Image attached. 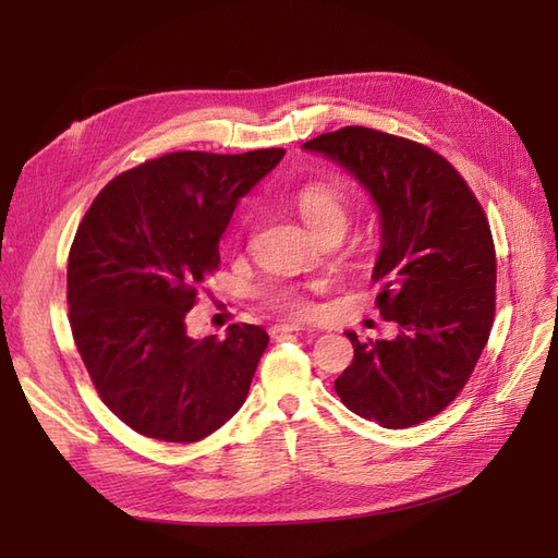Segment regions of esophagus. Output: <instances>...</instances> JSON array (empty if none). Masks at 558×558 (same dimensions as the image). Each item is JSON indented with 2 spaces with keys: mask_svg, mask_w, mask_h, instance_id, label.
<instances>
[{
  "mask_svg": "<svg viewBox=\"0 0 558 558\" xmlns=\"http://www.w3.org/2000/svg\"><path fill=\"white\" fill-rule=\"evenodd\" d=\"M302 330H307L305 326L302 324H277L275 328H272V335H286V332H302Z\"/></svg>",
  "mask_w": 558,
  "mask_h": 558,
  "instance_id": "esophagus-1",
  "label": "esophagus"
}]
</instances>
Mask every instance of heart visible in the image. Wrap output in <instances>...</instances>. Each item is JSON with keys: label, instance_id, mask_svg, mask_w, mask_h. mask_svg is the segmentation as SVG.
I'll list each match as a JSON object with an SVG mask.
<instances>
[{"label": "heart", "instance_id": "b5f03b06", "mask_svg": "<svg viewBox=\"0 0 558 558\" xmlns=\"http://www.w3.org/2000/svg\"><path fill=\"white\" fill-rule=\"evenodd\" d=\"M293 202L300 216L305 218V223L314 232L324 230L332 223L344 226L347 221V195L337 183L310 181L295 191ZM272 305L289 314H310L312 310L310 300L295 289H279L272 295Z\"/></svg>", "mask_w": 558, "mask_h": 558}]
</instances>
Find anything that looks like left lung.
Instances as JSON below:
<instances>
[{"instance_id":"obj_1","label":"left lung","mask_w":558,"mask_h":558,"mask_svg":"<svg viewBox=\"0 0 558 558\" xmlns=\"http://www.w3.org/2000/svg\"><path fill=\"white\" fill-rule=\"evenodd\" d=\"M302 148L356 177L381 216L373 279L377 307L398 324L393 340L353 344L335 379L347 408L384 428L440 414L475 369L496 314V248L486 214L456 167L433 148L349 125Z\"/></svg>"}]
</instances>
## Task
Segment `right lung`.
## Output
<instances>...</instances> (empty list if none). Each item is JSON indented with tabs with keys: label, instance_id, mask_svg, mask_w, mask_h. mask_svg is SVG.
<instances>
[{
	"label": "right lung",
	"instance_id": "add662e5",
	"mask_svg": "<svg viewBox=\"0 0 558 558\" xmlns=\"http://www.w3.org/2000/svg\"><path fill=\"white\" fill-rule=\"evenodd\" d=\"M283 148L179 150L111 179L78 223L66 263L76 349L107 408L146 437L197 442L244 404L269 337L232 324L226 340L185 332L221 265L232 211Z\"/></svg>",
	"mask_w": 558,
	"mask_h": 558
}]
</instances>
